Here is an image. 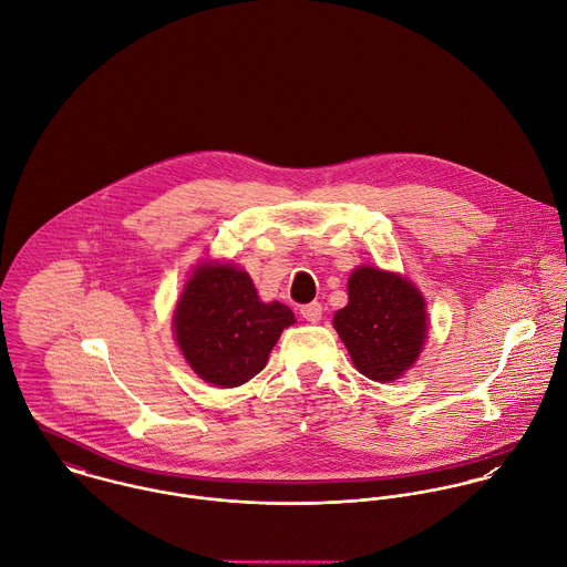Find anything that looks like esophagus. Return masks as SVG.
Returning <instances> with one entry per match:
<instances>
[{
    "label": "esophagus",
    "instance_id": "esophagus-1",
    "mask_svg": "<svg viewBox=\"0 0 567 567\" xmlns=\"http://www.w3.org/2000/svg\"><path fill=\"white\" fill-rule=\"evenodd\" d=\"M300 315L307 319V321H319L321 319V305L319 302H311V305H305L300 307Z\"/></svg>",
    "mask_w": 567,
    "mask_h": 567
}]
</instances>
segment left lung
I'll use <instances>...</instances> for the list:
<instances>
[{
  "label": "left lung",
  "mask_w": 567,
  "mask_h": 567,
  "mask_svg": "<svg viewBox=\"0 0 567 567\" xmlns=\"http://www.w3.org/2000/svg\"><path fill=\"white\" fill-rule=\"evenodd\" d=\"M350 302L334 313V328L357 370L378 382L409 370L429 334L424 298L404 278L361 267L348 282Z\"/></svg>",
  "instance_id": "1"
}]
</instances>
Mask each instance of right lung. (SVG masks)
Listing matches in <instances>:
<instances>
[{"label": "right lung", "instance_id": "right-lung-1", "mask_svg": "<svg viewBox=\"0 0 567 567\" xmlns=\"http://www.w3.org/2000/svg\"><path fill=\"white\" fill-rule=\"evenodd\" d=\"M296 319L280 302L258 300L246 271L202 265L193 271L174 315L176 341L195 374L217 386L256 377L282 328Z\"/></svg>", "mask_w": 567, "mask_h": 567}]
</instances>
